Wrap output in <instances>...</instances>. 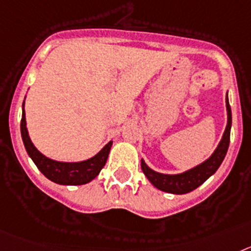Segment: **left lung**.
Masks as SVG:
<instances>
[{
    "instance_id": "8db88e82",
    "label": "left lung",
    "mask_w": 251,
    "mask_h": 251,
    "mask_svg": "<svg viewBox=\"0 0 251 251\" xmlns=\"http://www.w3.org/2000/svg\"><path fill=\"white\" fill-rule=\"evenodd\" d=\"M226 111H227V124H226V128L221 140L210 158L206 159L201 164L196 165L182 173L164 174L152 171L151 168L148 167L147 163L144 162V159H141V169L152 186L160 191L167 192V193L184 195V193L192 192L193 189L201 186L202 183L206 182L212 174L216 173L222 160L225 159L228 144H230V130L232 120H231V108L228 104L227 93H226Z\"/></svg>"
}]
</instances>
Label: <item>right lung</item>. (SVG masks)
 Wrapping results in <instances>:
<instances>
[{
	"instance_id": "add662e5",
	"label": "right lung",
	"mask_w": 251,
	"mask_h": 251,
	"mask_svg": "<svg viewBox=\"0 0 251 251\" xmlns=\"http://www.w3.org/2000/svg\"><path fill=\"white\" fill-rule=\"evenodd\" d=\"M24 107H25V101L23 103V117H21V138H23L24 145L29 156L48 179L62 186H80V184L91 182L99 176L101 169L107 162L108 154L112 147V140L108 141L92 158L82 160V162H58V160L45 156L35 148L26 127Z\"/></svg>"
}]
</instances>
